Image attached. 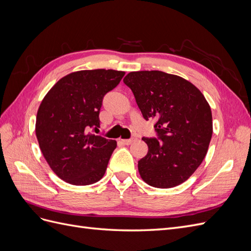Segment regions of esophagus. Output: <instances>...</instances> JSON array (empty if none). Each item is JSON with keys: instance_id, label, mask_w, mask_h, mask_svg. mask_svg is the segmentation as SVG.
Wrapping results in <instances>:
<instances>
[{"instance_id": "obj_1", "label": "esophagus", "mask_w": 251, "mask_h": 251, "mask_svg": "<svg viewBox=\"0 0 251 251\" xmlns=\"http://www.w3.org/2000/svg\"><path fill=\"white\" fill-rule=\"evenodd\" d=\"M120 141L126 144V146H128V144H131L134 141V139H121Z\"/></svg>"}]
</instances>
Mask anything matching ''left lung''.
Listing matches in <instances>:
<instances>
[{"label":"left lung","mask_w":251,"mask_h":251,"mask_svg":"<svg viewBox=\"0 0 251 251\" xmlns=\"http://www.w3.org/2000/svg\"><path fill=\"white\" fill-rule=\"evenodd\" d=\"M124 82L144 119L157 120L158 139L142 138L149 151L138 161L141 179L158 188L183 183L207 154L212 135L209 103L191 81L162 71L130 72Z\"/></svg>","instance_id":"left-lung-1"}]
</instances>
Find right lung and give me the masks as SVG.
<instances>
[{
	"label": "right lung",
	"instance_id": "1",
	"mask_svg": "<svg viewBox=\"0 0 251 251\" xmlns=\"http://www.w3.org/2000/svg\"><path fill=\"white\" fill-rule=\"evenodd\" d=\"M125 74L111 69L75 71L43 98L36 138L50 169L67 183L90 185L103 177L117 142L90 134L88 128L100 126L102 98Z\"/></svg>",
	"mask_w": 251,
	"mask_h": 251
}]
</instances>
